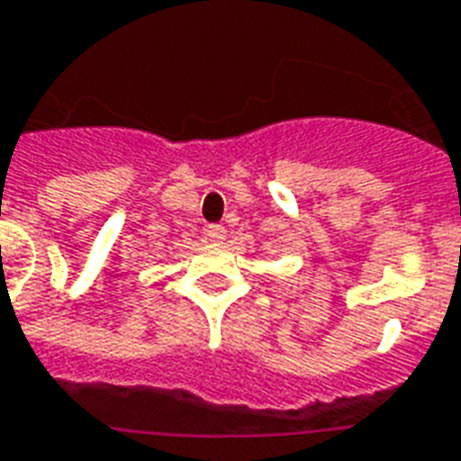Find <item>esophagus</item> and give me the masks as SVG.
I'll list each match as a JSON object with an SVG mask.
<instances>
[{"instance_id": "esophagus-1", "label": "esophagus", "mask_w": 461, "mask_h": 461, "mask_svg": "<svg viewBox=\"0 0 461 461\" xmlns=\"http://www.w3.org/2000/svg\"><path fill=\"white\" fill-rule=\"evenodd\" d=\"M207 240L212 241V244H221V241L227 240V230L221 224H212V227H207Z\"/></svg>"}]
</instances>
